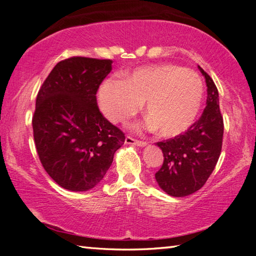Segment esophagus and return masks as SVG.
Listing matches in <instances>:
<instances>
[{
  "mask_svg": "<svg viewBox=\"0 0 256 256\" xmlns=\"http://www.w3.org/2000/svg\"><path fill=\"white\" fill-rule=\"evenodd\" d=\"M125 144H126L138 146H146V142L140 141V140H136V138H133L132 136H128L126 138H125Z\"/></svg>",
  "mask_w": 256,
  "mask_h": 256,
  "instance_id": "esophagus-1",
  "label": "esophagus"
}]
</instances>
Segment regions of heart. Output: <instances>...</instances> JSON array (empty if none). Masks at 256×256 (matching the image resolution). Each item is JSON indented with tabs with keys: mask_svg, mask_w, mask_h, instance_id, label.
Returning <instances> with one entry per match:
<instances>
[{
	"mask_svg": "<svg viewBox=\"0 0 256 256\" xmlns=\"http://www.w3.org/2000/svg\"><path fill=\"white\" fill-rule=\"evenodd\" d=\"M203 82L188 68L174 64L138 68L120 80L107 79L98 90V104L112 123L124 122L144 102V128L164 138L185 132L196 120L203 102Z\"/></svg>",
	"mask_w": 256,
	"mask_h": 256,
	"instance_id": "obj_1",
	"label": "heart"
}]
</instances>
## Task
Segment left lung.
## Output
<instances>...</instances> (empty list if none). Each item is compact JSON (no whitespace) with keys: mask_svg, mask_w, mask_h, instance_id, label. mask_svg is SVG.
Listing matches in <instances>:
<instances>
[{"mask_svg":"<svg viewBox=\"0 0 256 256\" xmlns=\"http://www.w3.org/2000/svg\"><path fill=\"white\" fill-rule=\"evenodd\" d=\"M206 84V106L201 118L183 134L157 142L164 164L156 172L160 188L172 196L182 198L200 190L214 172L222 146L224 118L219 94L214 80L198 66Z\"/></svg>","mask_w":256,"mask_h":256,"instance_id":"1","label":"left lung"}]
</instances>
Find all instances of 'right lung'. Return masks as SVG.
Instances as JSON below:
<instances>
[{
	"label": "right lung",
	"instance_id": "add662e5",
	"mask_svg": "<svg viewBox=\"0 0 256 256\" xmlns=\"http://www.w3.org/2000/svg\"><path fill=\"white\" fill-rule=\"evenodd\" d=\"M112 63L82 56L60 60L38 92L32 116L37 154L47 174L66 190L84 192L100 183L124 144V133L97 105Z\"/></svg>",
	"mask_w": 256,
	"mask_h": 256
}]
</instances>
